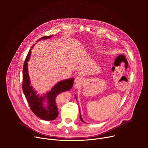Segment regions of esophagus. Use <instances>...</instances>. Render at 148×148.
Returning <instances> with one entry per match:
<instances>
[{
    "mask_svg": "<svg viewBox=\"0 0 148 148\" xmlns=\"http://www.w3.org/2000/svg\"><path fill=\"white\" fill-rule=\"evenodd\" d=\"M83 81V78L81 77H77L75 79V84H76V85L78 86L79 85V84H81L82 83V82Z\"/></svg>",
    "mask_w": 148,
    "mask_h": 148,
    "instance_id": "esophagus-1",
    "label": "esophagus"
}]
</instances>
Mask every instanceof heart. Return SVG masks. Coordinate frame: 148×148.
<instances>
[{
	"instance_id": "1",
	"label": "heart",
	"mask_w": 148,
	"mask_h": 148,
	"mask_svg": "<svg viewBox=\"0 0 148 148\" xmlns=\"http://www.w3.org/2000/svg\"><path fill=\"white\" fill-rule=\"evenodd\" d=\"M100 46H97V45H95L93 47V51H98L100 50Z\"/></svg>"
}]
</instances>
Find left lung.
Listing matches in <instances>:
<instances>
[{
  "instance_id": "obj_1",
  "label": "left lung",
  "mask_w": 148,
  "mask_h": 148,
  "mask_svg": "<svg viewBox=\"0 0 148 148\" xmlns=\"http://www.w3.org/2000/svg\"><path fill=\"white\" fill-rule=\"evenodd\" d=\"M75 98H76V99H77V97H76V95H75ZM79 118H80V119H81V121L82 122H84V121H83V119H82V117H81V114H80V111H79Z\"/></svg>"
}]
</instances>
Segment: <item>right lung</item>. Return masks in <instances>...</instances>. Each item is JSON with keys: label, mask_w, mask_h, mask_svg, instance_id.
<instances>
[{"label": "right lung", "mask_w": 148, "mask_h": 148, "mask_svg": "<svg viewBox=\"0 0 148 148\" xmlns=\"http://www.w3.org/2000/svg\"><path fill=\"white\" fill-rule=\"evenodd\" d=\"M51 36L42 37L38 41L49 38ZM34 45L32 47V49H33ZM31 50H29L27 54L23 67V91L33 112L39 118L45 121H52L56 119L58 115V111L56 105V97L62 92L70 90L73 86L74 78H71L58 82L49 92L43 96L39 97L38 95H37V92L33 90L32 86H30L28 73L27 61L29 60L31 55ZM45 99H47L48 103L47 107H45L43 104Z\"/></svg>", "instance_id": "1"}]
</instances>
